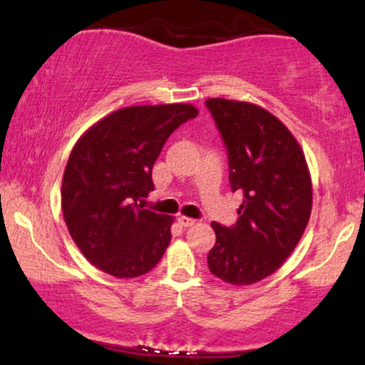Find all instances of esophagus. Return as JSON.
Listing matches in <instances>:
<instances>
[{"mask_svg": "<svg viewBox=\"0 0 365 365\" xmlns=\"http://www.w3.org/2000/svg\"><path fill=\"white\" fill-rule=\"evenodd\" d=\"M178 221L182 227H191V226H194V224H196V219H191V217H186V216H181L178 219Z\"/></svg>", "mask_w": 365, "mask_h": 365, "instance_id": "esophagus-1", "label": "esophagus"}]
</instances>
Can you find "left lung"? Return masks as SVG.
Instances as JSON below:
<instances>
[{
  "instance_id": "left-lung-1",
  "label": "left lung",
  "mask_w": 365,
  "mask_h": 365,
  "mask_svg": "<svg viewBox=\"0 0 365 365\" xmlns=\"http://www.w3.org/2000/svg\"><path fill=\"white\" fill-rule=\"evenodd\" d=\"M229 156L232 192L242 194L232 227L212 222L207 266L232 286L259 282L282 266L306 231L312 181L297 139L257 104L209 98Z\"/></svg>"
}]
</instances>
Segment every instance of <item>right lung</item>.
<instances>
[{"mask_svg":"<svg viewBox=\"0 0 365 365\" xmlns=\"http://www.w3.org/2000/svg\"><path fill=\"white\" fill-rule=\"evenodd\" d=\"M199 111L192 104L118 109L93 124L69 154L61 186L64 222L93 266L119 279L151 271L171 242L174 219L144 209L164 143Z\"/></svg>","mask_w":365,"mask_h":365,"instance_id":"1","label":"right lung"}]
</instances>
